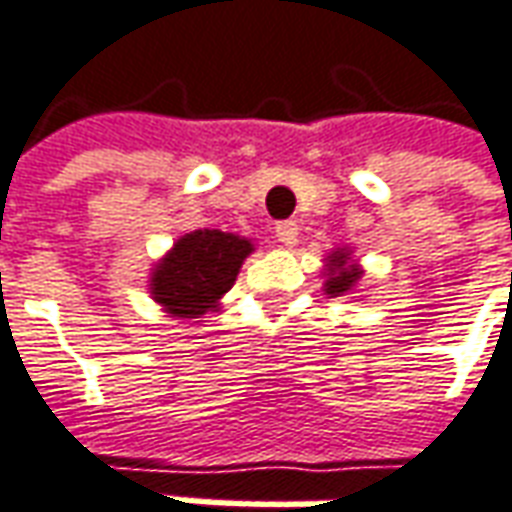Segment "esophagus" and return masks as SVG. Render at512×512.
Returning <instances> with one entry per match:
<instances>
[{"label":"esophagus","mask_w":512,"mask_h":512,"mask_svg":"<svg viewBox=\"0 0 512 512\" xmlns=\"http://www.w3.org/2000/svg\"><path fill=\"white\" fill-rule=\"evenodd\" d=\"M274 235H277V241L283 243V246H294L297 238H300V224L297 221H283V224L274 227Z\"/></svg>","instance_id":"34e87169"}]
</instances>
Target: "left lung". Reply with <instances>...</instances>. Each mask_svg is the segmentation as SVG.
<instances>
[{
	"label": "left lung",
	"instance_id": "8db88e82",
	"mask_svg": "<svg viewBox=\"0 0 512 512\" xmlns=\"http://www.w3.org/2000/svg\"><path fill=\"white\" fill-rule=\"evenodd\" d=\"M364 271L358 269L356 263H350V252L347 249H336L328 255V269H325V291L330 297H342V294H353V288L361 280Z\"/></svg>",
	"mask_w": 512,
	"mask_h": 512
}]
</instances>
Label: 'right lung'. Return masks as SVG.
<instances>
[{
	"label": "right lung",
	"instance_id": "add662e5",
	"mask_svg": "<svg viewBox=\"0 0 512 512\" xmlns=\"http://www.w3.org/2000/svg\"><path fill=\"white\" fill-rule=\"evenodd\" d=\"M252 252V241L241 235L196 229L173 243V249L154 266L151 297L165 308V314L198 319L218 308Z\"/></svg>",
	"mask_w": 512,
	"mask_h": 512
}]
</instances>
